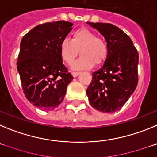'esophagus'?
Returning <instances> with one entry per match:
<instances>
[{"label":"esophagus","mask_w":157,"mask_h":157,"mask_svg":"<svg viewBox=\"0 0 157 157\" xmlns=\"http://www.w3.org/2000/svg\"><path fill=\"white\" fill-rule=\"evenodd\" d=\"M79 74H80V72H75V71L72 72V75H73V77H77Z\"/></svg>","instance_id":"1"}]
</instances>
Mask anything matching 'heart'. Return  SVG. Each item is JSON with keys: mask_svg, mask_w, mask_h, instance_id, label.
Returning <instances> with one entry per match:
<instances>
[{"mask_svg": "<svg viewBox=\"0 0 157 157\" xmlns=\"http://www.w3.org/2000/svg\"><path fill=\"white\" fill-rule=\"evenodd\" d=\"M59 50L62 59L69 65L74 63L78 53L82 55L75 63V69L90 68L94 63L95 66L102 64L109 53L106 41L86 28L75 30L71 40L63 38L59 43Z\"/></svg>", "mask_w": 157, "mask_h": 157, "instance_id": "1", "label": "heart"}]
</instances>
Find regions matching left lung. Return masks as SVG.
Listing matches in <instances>:
<instances>
[{"label":"left lung","mask_w":157,"mask_h":157,"mask_svg":"<svg viewBox=\"0 0 157 157\" xmlns=\"http://www.w3.org/2000/svg\"><path fill=\"white\" fill-rule=\"evenodd\" d=\"M106 40L109 53L101 68L92 74L86 90L89 102L97 110H120L135 90L138 82V51L121 29L111 23H90Z\"/></svg>","instance_id":"left-lung-1"}]
</instances>
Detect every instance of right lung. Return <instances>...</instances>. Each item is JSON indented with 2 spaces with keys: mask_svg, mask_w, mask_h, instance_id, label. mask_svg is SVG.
Listing matches in <instances>:
<instances>
[{
  "mask_svg": "<svg viewBox=\"0 0 157 157\" xmlns=\"http://www.w3.org/2000/svg\"><path fill=\"white\" fill-rule=\"evenodd\" d=\"M73 23L56 21L37 25L20 42L17 70L27 99L37 108L52 111L63 101L73 79L63 64L59 43Z\"/></svg>",
  "mask_w": 157,
  "mask_h": 157,
  "instance_id": "obj_1",
  "label": "right lung"
}]
</instances>
